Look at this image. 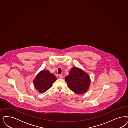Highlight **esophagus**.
Here are the masks:
<instances>
[{
	"label": "esophagus",
	"instance_id": "34e87169",
	"mask_svg": "<svg viewBox=\"0 0 128 128\" xmlns=\"http://www.w3.org/2000/svg\"><path fill=\"white\" fill-rule=\"evenodd\" d=\"M58 76H59V78H61V79H62L63 78V76L62 75H60Z\"/></svg>",
	"mask_w": 128,
	"mask_h": 128
}]
</instances>
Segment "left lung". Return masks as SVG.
I'll use <instances>...</instances> for the list:
<instances>
[{
	"instance_id": "obj_1",
	"label": "left lung",
	"mask_w": 128,
	"mask_h": 128,
	"mask_svg": "<svg viewBox=\"0 0 128 128\" xmlns=\"http://www.w3.org/2000/svg\"><path fill=\"white\" fill-rule=\"evenodd\" d=\"M65 80L71 90L79 94L86 92L91 84L88 74L76 66L71 68L69 74L65 78Z\"/></svg>"
}]
</instances>
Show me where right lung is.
Segmentation results:
<instances>
[{"mask_svg": "<svg viewBox=\"0 0 128 128\" xmlns=\"http://www.w3.org/2000/svg\"><path fill=\"white\" fill-rule=\"evenodd\" d=\"M57 78L48 70H42L36 76L34 80L35 89L40 93H44L50 88Z\"/></svg>", "mask_w": 128, "mask_h": 128, "instance_id": "add662e5", "label": "right lung"}]
</instances>
